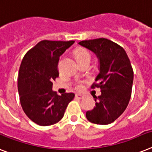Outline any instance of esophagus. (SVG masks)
Here are the masks:
<instances>
[{
  "label": "esophagus",
  "mask_w": 152,
  "mask_h": 152,
  "mask_svg": "<svg viewBox=\"0 0 152 152\" xmlns=\"http://www.w3.org/2000/svg\"><path fill=\"white\" fill-rule=\"evenodd\" d=\"M76 97L77 98V99H83V97H84V96L82 95V94H76Z\"/></svg>",
  "instance_id": "esophagus-1"
}]
</instances>
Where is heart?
<instances>
[{"instance_id": "heart-1", "label": "heart", "mask_w": 152, "mask_h": 152, "mask_svg": "<svg viewBox=\"0 0 152 152\" xmlns=\"http://www.w3.org/2000/svg\"><path fill=\"white\" fill-rule=\"evenodd\" d=\"M75 55H76V58L77 59V61H82V60H86V59H89L91 60V55L90 53L88 52V50H87L86 49H83V48H80L76 50V53H75ZM82 85L79 84L76 88L78 90H81L82 89Z\"/></svg>"}]
</instances>
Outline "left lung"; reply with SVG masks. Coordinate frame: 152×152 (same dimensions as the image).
I'll return each instance as SVG.
<instances>
[{
    "instance_id": "obj_1",
    "label": "left lung",
    "mask_w": 152,
    "mask_h": 152,
    "mask_svg": "<svg viewBox=\"0 0 152 152\" xmlns=\"http://www.w3.org/2000/svg\"><path fill=\"white\" fill-rule=\"evenodd\" d=\"M80 45L91 50L99 62V73L91 88L100 87L102 94L94 97L96 106L87 111L91 123L107 125L118 119L129 104L134 71L125 50L105 38L83 40Z\"/></svg>"
}]
</instances>
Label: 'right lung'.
<instances>
[{
	"label": "right lung",
	"instance_id": "obj_1",
	"mask_svg": "<svg viewBox=\"0 0 152 152\" xmlns=\"http://www.w3.org/2000/svg\"><path fill=\"white\" fill-rule=\"evenodd\" d=\"M70 41L42 40L26 54L19 69L18 91L27 116L37 125L55 124L64 116L73 93L58 95L52 90L58 76L59 58L74 44Z\"/></svg>",
	"mask_w": 152,
	"mask_h": 152
}]
</instances>
